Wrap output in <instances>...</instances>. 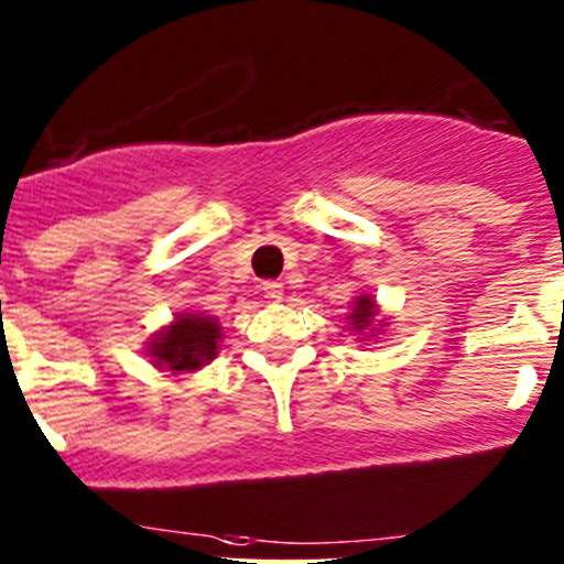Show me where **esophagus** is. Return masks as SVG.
<instances>
[{"mask_svg": "<svg viewBox=\"0 0 564 564\" xmlns=\"http://www.w3.org/2000/svg\"><path fill=\"white\" fill-rule=\"evenodd\" d=\"M262 292H264V296H268V300L278 302L283 296V283L281 281H264Z\"/></svg>", "mask_w": 564, "mask_h": 564, "instance_id": "1", "label": "esophagus"}]
</instances>
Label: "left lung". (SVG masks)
<instances>
[{"instance_id":"obj_1","label":"left lung","mask_w":564,"mask_h":564,"mask_svg":"<svg viewBox=\"0 0 564 564\" xmlns=\"http://www.w3.org/2000/svg\"><path fill=\"white\" fill-rule=\"evenodd\" d=\"M372 315H375V302L369 296H358L356 307L350 313V324L352 329H367L372 324Z\"/></svg>"}]
</instances>
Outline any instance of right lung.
<instances>
[{
    "mask_svg": "<svg viewBox=\"0 0 564 564\" xmlns=\"http://www.w3.org/2000/svg\"><path fill=\"white\" fill-rule=\"evenodd\" d=\"M221 339V329L208 315H178L176 321L158 334L150 352L158 367H169L171 372H192L216 356V343Z\"/></svg>",
    "mask_w": 564,
    "mask_h": 564,
    "instance_id": "1",
    "label": "right lung"
}]
</instances>
